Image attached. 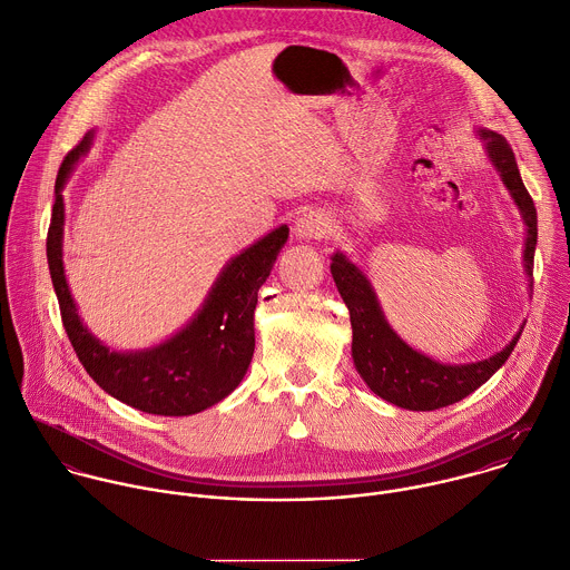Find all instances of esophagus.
<instances>
[{
	"label": "esophagus",
	"mask_w": 570,
	"mask_h": 570,
	"mask_svg": "<svg viewBox=\"0 0 570 570\" xmlns=\"http://www.w3.org/2000/svg\"><path fill=\"white\" fill-rule=\"evenodd\" d=\"M332 232V220L323 212H305L301 218H296L294 234L303 240L325 238Z\"/></svg>",
	"instance_id": "esophagus-1"
}]
</instances>
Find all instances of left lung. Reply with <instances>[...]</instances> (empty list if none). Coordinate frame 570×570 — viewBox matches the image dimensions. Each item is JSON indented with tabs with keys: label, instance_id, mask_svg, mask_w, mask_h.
I'll return each instance as SVG.
<instances>
[{
	"label": "left lung",
	"instance_id": "8db88e82",
	"mask_svg": "<svg viewBox=\"0 0 570 570\" xmlns=\"http://www.w3.org/2000/svg\"><path fill=\"white\" fill-rule=\"evenodd\" d=\"M479 140H483L490 163L499 171L501 183L510 191L525 223L523 267L532 287V261L537 245L534 203L521 183L514 154L505 138L494 131L479 129ZM330 269L338 287V294L350 309L352 358L356 372L374 394L405 410H436L472 394L505 363L523 330L521 327L514 334V338L490 358L459 365L439 363L410 347L390 327L367 276L345 254L336 252L332 256Z\"/></svg>",
	"mask_w": 570,
	"mask_h": 570
}]
</instances>
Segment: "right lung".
<instances>
[{
    "label": "right lung",
    "instance_id": "right-lung-1",
    "mask_svg": "<svg viewBox=\"0 0 570 570\" xmlns=\"http://www.w3.org/2000/svg\"><path fill=\"white\" fill-rule=\"evenodd\" d=\"M91 142L94 131L67 154L58 171L56 205L47 238L51 281L69 341L89 376L118 401L147 414L163 416L203 412L229 396L252 363L258 289L267 281L281 247L287 243L289 227L281 225L232 258L216 278L198 314L178 334L149 350H109L82 323L62 261V189L76 163L91 149Z\"/></svg>",
    "mask_w": 570,
    "mask_h": 570
}]
</instances>
